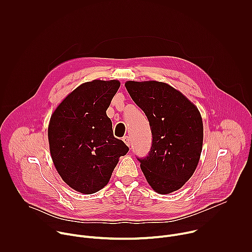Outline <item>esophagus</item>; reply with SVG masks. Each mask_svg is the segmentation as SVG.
Returning <instances> with one entry per match:
<instances>
[{"instance_id":"esophagus-1","label":"esophagus","mask_w":252,"mask_h":252,"mask_svg":"<svg viewBox=\"0 0 252 252\" xmlns=\"http://www.w3.org/2000/svg\"><path fill=\"white\" fill-rule=\"evenodd\" d=\"M123 139H124L125 143H126V145L127 147H129V146L131 145V140H130V137H129V136H125Z\"/></svg>"}]
</instances>
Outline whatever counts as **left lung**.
<instances>
[{
	"instance_id": "left-lung-1",
	"label": "left lung",
	"mask_w": 252,
	"mask_h": 252,
	"mask_svg": "<svg viewBox=\"0 0 252 252\" xmlns=\"http://www.w3.org/2000/svg\"><path fill=\"white\" fill-rule=\"evenodd\" d=\"M135 104L146 114L153 134L145 158H136L154 190L167 194L193 174L202 150L203 125L197 107L167 84L126 83Z\"/></svg>"
}]
</instances>
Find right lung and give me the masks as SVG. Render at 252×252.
I'll use <instances>...</instances> for the list:
<instances>
[{
  "instance_id": "obj_1",
  "label": "right lung",
  "mask_w": 252,
  "mask_h": 252,
  "mask_svg": "<svg viewBox=\"0 0 252 252\" xmlns=\"http://www.w3.org/2000/svg\"><path fill=\"white\" fill-rule=\"evenodd\" d=\"M119 81L94 80L78 87L51 117L48 135L54 164L75 190L92 194L109 183L128 147L114 136L106 116Z\"/></svg>"
}]
</instances>
